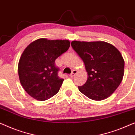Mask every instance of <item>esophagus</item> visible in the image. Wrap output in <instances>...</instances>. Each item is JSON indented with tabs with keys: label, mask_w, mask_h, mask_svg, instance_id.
<instances>
[{
	"label": "esophagus",
	"mask_w": 135,
	"mask_h": 135,
	"mask_svg": "<svg viewBox=\"0 0 135 135\" xmlns=\"http://www.w3.org/2000/svg\"><path fill=\"white\" fill-rule=\"evenodd\" d=\"M77 73V71H76V70H73V71H72L71 74H70V77H74V75H75V74H76Z\"/></svg>",
	"instance_id": "obj_1"
}]
</instances>
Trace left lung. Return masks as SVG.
<instances>
[{
	"instance_id": "8db88e82",
	"label": "left lung",
	"mask_w": 135,
	"mask_h": 135,
	"mask_svg": "<svg viewBox=\"0 0 135 135\" xmlns=\"http://www.w3.org/2000/svg\"><path fill=\"white\" fill-rule=\"evenodd\" d=\"M74 49L85 63L88 79L79 90L94 100L108 98L122 81L124 60L112 44L104 41H73Z\"/></svg>"
}]
</instances>
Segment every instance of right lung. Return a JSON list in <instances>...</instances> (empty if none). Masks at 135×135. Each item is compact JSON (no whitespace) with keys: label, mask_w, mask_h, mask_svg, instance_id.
Listing matches in <instances>:
<instances>
[{"label":"right lung","mask_w":135,"mask_h":135,"mask_svg":"<svg viewBox=\"0 0 135 135\" xmlns=\"http://www.w3.org/2000/svg\"><path fill=\"white\" fill-rule=\"evenodd\" d=\"M69 46L68 40L40 38L25 49L19 59L18 74L23 88L31 97L44 101L59 91L64 79L58 76L59 68L55 61Z\"/></svg>","instance_id":"right-lung-1"}]
</instances>
